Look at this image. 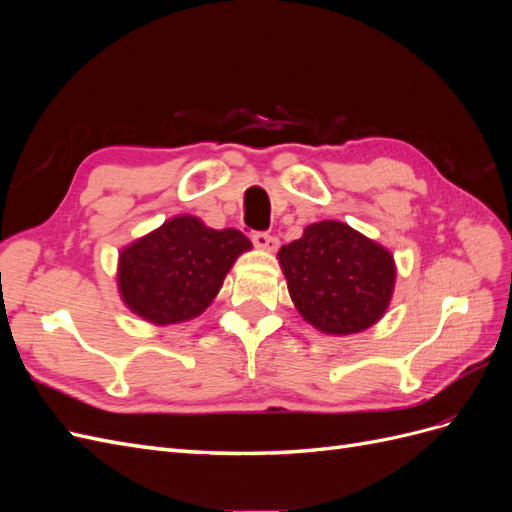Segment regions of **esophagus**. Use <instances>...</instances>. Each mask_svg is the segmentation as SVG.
<instances>
[{
	"label": "esophagus",
	"mask_w": 512,
	"mask_h": 512,
	"mask_svg": "<svg viewBox=\"0 0 512 512\" xmlns=\"http://www.w3.org/2000/svg\"><path fill=\"white\" fill-rule=\"evenodd\" d=\"M252 241L256 247H260V250H267V252H273L277 247V239L273 235H269V232L265 230H254L252 232Z\"/></svg>",
	"instance_id": "1"
}]
</instances>
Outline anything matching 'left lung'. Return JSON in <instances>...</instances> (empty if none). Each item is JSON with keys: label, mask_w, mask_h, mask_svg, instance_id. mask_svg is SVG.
Returning a JSON list of instances; mask_svg holds the SVG:
<instances>
[{"label": "left lung", "mask_w": 512, "mask_h": 512, "mask_svg": "<svg viewBox=\"0 0 512 512\" xmlns=\"http://www.w3.org/2000/svg\"><path fill=\"white\" fill-rule=\"evenodd\" d=\"M280 265L299 314L329 335L359 333L389 307L395 262L389 250L342 222L307 226L284 245Z\"/></svg>", "instance_id": "8db88e82"}]
</instances>
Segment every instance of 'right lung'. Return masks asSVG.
Here are the masks:
<instances>
[{"instance_id": "1", "label": "right lung", "mask_w": 512, "mask_h": 512, "mask_svg": "<svg viewBox=\"0 0 512 512\" xmlns=\"http://www.w3.org/2000/svg\"><path fill=\"white\" fill-rule=\"evenodd\" d=\"M252 243L241 230L207 228L192 215L164 222L119 254V292L134 314L177 324L203 314L232 262Z\"/></svg>"}]
</instances>
